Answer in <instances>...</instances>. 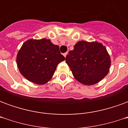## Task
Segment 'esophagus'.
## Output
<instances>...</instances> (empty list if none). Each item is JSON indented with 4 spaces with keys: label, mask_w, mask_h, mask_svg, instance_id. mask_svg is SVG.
<instances>
[{
    "label": "esophagus",
    "mask_w": 128,
    "mask_h": 128,
    "mask_svg": "<svg viewBox=\"0 0 128 128\" xmlns=\"http://www.w3.org/2000/svg\"><path fill=\"white\" fill-rule=\"evenodd\" d=\"M67 54H68V53H67V52H66V53H64V54H63V55H64V57H65V58H66V55H67Z\"/></svg>",
    "instance_id": "obj_1"
}]
</instances>
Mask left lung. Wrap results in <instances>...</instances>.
I'll return each instance as SVG.
<instances>
[{
    "instance_id": "8db88e82",
    "label": "left lung",
    "mask_w": 128,
    "mask_h": 128,
    "mask_svg": "<svg viewBox=\"0 0 128 128\" xmlns=\"http://www.w3.org/2000/svg\"><path fill=\"white\" fill-rule=\"evenodd\" d=\"M66 62L79 82L90 86L98 83L107 75L111 60L102 43L82 40L68 52Z\"/></svg>"
}]
</instances>
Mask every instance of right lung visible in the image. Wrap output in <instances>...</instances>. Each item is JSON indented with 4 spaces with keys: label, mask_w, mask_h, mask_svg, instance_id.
<instances>
[{
    "label": "right lung",
    "mask_w": 128,
    "mask_h": 128,
    "mask_svg": "<svg viewBox=\"0 0 128 128\" xmlns=\"http://www.w3.org/2000/svg\"><path fill=\"white\" fill-rule=\"evenodd\" d=\"M59 49L58 45L53 44L50 40H28L17 54L18 69L31 82L40 85L47 83L58 64L65 60Z\"/></svg>",
    "instance_id": "add662e5"
}]
</instances>
